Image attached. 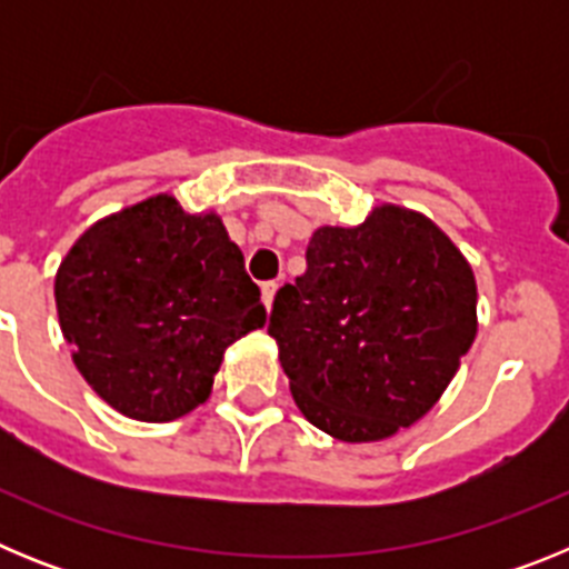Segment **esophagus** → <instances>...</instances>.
Masks as SVG:
<instances>
[{"instance_id": "obj_1", "label": "esophagus", "mask_w": 569, "mask_h": 569, "mask_svg": "<svg viewBox=\"0 0 569 569\" xmlns=\"http://www.w3.org/2000/svg\"><path fill=\"white\" fill-rule=\"evenodd\" d=\"M276 290H279V281H264V284H261V301H264V308L268 310L276 299Z\"/></svg>"}]
</instances>
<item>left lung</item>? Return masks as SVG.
Listing matches in <instances>:
<instances>
[{"instance_id": "1", "label": "left lung", "mask_w": 569, "mask_h": 569, "mask_svg": "<svg viewBox=\"0 0 569 569\" xmlns=\"http://www.w3.org/2000/svg\"><path fill=\"white\" fill-rule=\"evenodd\" d=\"M268 333L310 425L381 441L453 381L476 339V276L427 216L381 204L359 228L316 230Z\"/></svg>"}]
</instances>
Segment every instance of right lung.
Wrapping results in <instances>:
<instances>
[{
  "instance_id": "1",
  "label": "right lung",
  "mask_w": 569,
  "mask_h": 569,
  "mask_svg": "<svg viewBox=\"0 0 569 569\" xmlns=\"http://www.w3.org/2000/svg\"><path fill=\"white\" fill-rule=\"evenodd\" d=\"M53 290L77 370L139 421L208 401L224 350L268 319L222 219L184 213L168 193L90 224Z\"/></svg>"
}]
</instances>
